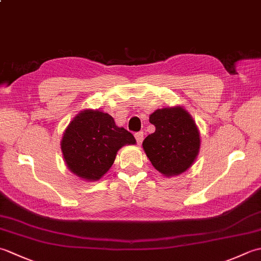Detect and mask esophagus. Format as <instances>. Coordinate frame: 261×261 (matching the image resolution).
Masks as SVG:
<instances>
[{
  "label": "esophagus",
  "mask_w": 261,
  "mask_h": 261,
  "mask_svg": "<svg viewBox=\"0 0 261 261\" xmlns=\"http://www.w3.org/2000/svg\"><path fill=\"white\" fill-rule=\"evenodd\" d=\"M135 137H136V140H137L138 145H141L142 141H143V132L142 131L137 132V134L135 135Z\"/></svg>",
  "instance_id": "esophagus-1"
}]
</instances>
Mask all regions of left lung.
Here are the masks:
<instances>
[{
	"label": "left lung",
	"instance_id": "8db88e82",
	"mask_svg": "<svg viewBox=\"0 0 261 261\" xmlns=\"http://www.w3.org/2000/svg\"><path fill=\"white\" fill-rule=\"evenodd\" d=\"M156 127L142 142L152 166L166 176L184 173L199 150V134L192 116L182 108L157 110L149 118Z\"/></svg>",
	"mask_w": 261,
	"mask_h": 261
}]
</instances>
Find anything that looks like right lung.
Listing matches in <instances>:
<instances>
[{
    "instance_id": "1",
    "label": "right lung",
    "mask_w": 261,
    "mask_h": 261,
    "mask_svg": "<svg viewBox=\"0 0 261 261\" xmlns=\"http://www.w3.org/2000/svg\"><path fill=\"white\" fill-rule=\"evenodd\" d=\"M136 139L113 118L99 111L85 110L76 115L62 139V151L67 167L81 178L96 180L113 165L116 152Z\"/></svg>"
}]
</instances>
